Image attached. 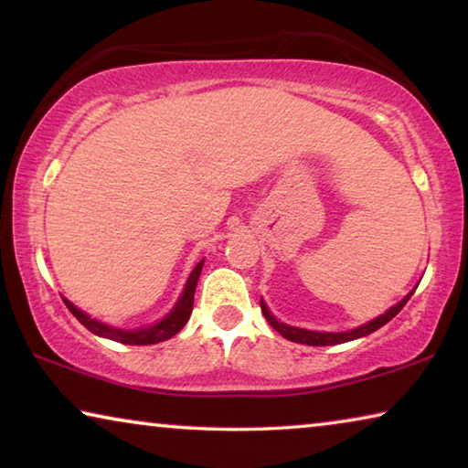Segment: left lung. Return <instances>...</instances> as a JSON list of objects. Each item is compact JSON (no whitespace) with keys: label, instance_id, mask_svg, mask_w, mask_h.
<instances>
[{"label":"left lung","instance_id":"1","mask_svg":"<svg viewBox=\"0 0 468 468\" xmlns=\"http://www.w3.org/2000/svg\"><path fill=\"white\" fill-rule=\"evenodd\" d=\"M413 292H415V289L410 291L405 299H400L399 303L392 305L386 314L379 315V318L371 320L367 324H363V326H359V328L346 330V332H315V330L287 326V324H282V322H279V320L274 318V315L271 314V310H268L262 299H260V307H262V314H264V318L268 320V324H271V326L276 332H279V335H282L284 338L291 340V343H301V345H310V346H328V345H340V343H348V340L367 336V335H371V332H376L378 328H382L384 324L390 322L394 315L399 314L402 307L407 305V301L410 299V295H413Z\"/></svg>","mask_w":468,"mask_h":468}]
</instances>
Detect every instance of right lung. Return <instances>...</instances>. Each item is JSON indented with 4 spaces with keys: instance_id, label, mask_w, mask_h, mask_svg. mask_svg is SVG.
Returning <instances> with one entry per match:
<instances>
[{
    "instance_id": "1",
    "label": "right lung",
    "mask_w": 468,
    "mask_h": 468,
    "mask_svg": "<svg viewBox=\"0 0 468 468\" xmlns=\"http://www.w3.org/2000/svg\"><path fill=\"white\" fill-rule=\"evenodd\" d=\"M202 266H204V260H200V262H197L192 271V274H189L186 289H184V292H181V297L176 303V307H173V310L165 315L161 322H156V324H153V326H146V328H136V330L111 328V326H107V324L92 320L89 314L78 310L72 301L63 299V303L68 305V310L74 314V318L80 322L84 328H89L92 335L102 336V338H111V340H115V343H123V345H156V343H163V340H169L171 336H176L177 332L187 324L189 315H192V310H194V292H196L197 279H200Z\"/></svg>"
}]
</instances>
